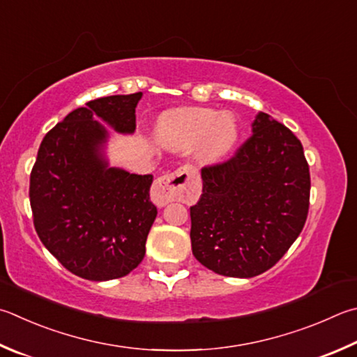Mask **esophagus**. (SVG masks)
<instances>
[{"label": "esophagus", "instance_id": "1", "mask_svg": "<svg viewBox=\"0 0 357 357\" xmlns=\"http://www.w3.org/2000/svg\"><path fill=\"white\" fill-rule=\"evenodd\" d=\"M192 178L190 167H181L174 173L164 174L154 181L151 187V199L154 204L165 206L185 193L189 179Z\"/></svg>", "mask_w": 357, "mask_h": 357}]
</instances>
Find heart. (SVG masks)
I'll return each mask as SVG.
<instances>
[{
	"label": "heart",
	"mask_w": 357,
	"mask_h": 357,
	"mask_svg": "<svg viewBox=\"0 0 357 357\" xmlns=\"http://www.w3.org/2000/svg\"><path fill=\"white\" fill-rule=\"evenodd\" d=\"M162 145L187 150L198 145V159L204 164L217 162L231 151L237 140V123L229 114L220 115L211 109H189L162 115L156 128Z\"/></svg>",
	"instance_id": "b5f03b06"
}]
</instances>
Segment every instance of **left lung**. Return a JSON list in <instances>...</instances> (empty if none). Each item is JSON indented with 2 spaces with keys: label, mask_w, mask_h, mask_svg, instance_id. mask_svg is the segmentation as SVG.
<instances>
[{
  "label": "left lung",
  "mask_w": 357,
  "mask_h": 357,
  "mask_svg": "<svg viewBox=\"0 0 357 357\" xmlns=\"http://www.w3.org/2000/svg\"><path fill=\"white\" fill-rule=\"evenodd\" d=\"M236 156L201 170L203 193L190 207L192 252L218 275L252 278L280 261L300 236L310 176L301 142L259 112Z\"/></svg>",
  "instance_id": "1"
}]
</instances>
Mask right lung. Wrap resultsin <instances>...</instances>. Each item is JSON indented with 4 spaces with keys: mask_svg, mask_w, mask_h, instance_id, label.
Listing matches in <instances>:
<instances>
[{
    "mask_svg": "<svg viewBox=\"0 0 357 357\" xmlns=\"http://www.w3.org/2000/svg\"><path fill=\"white\" fill-rule=\"evenodd\" d=\"M140 100L142 92L114 95L75 109L45 135L31 172L37 234L63 267L84 280L123 278L145 256L158 215L150 201L153 176L109 165V131L102 125L134 134Z\"/></svg>",
    "mask_w": 357,
    "mask_h": 357,
    "instance_id": "1",
    "label": "right lung"
}]
</instances>
